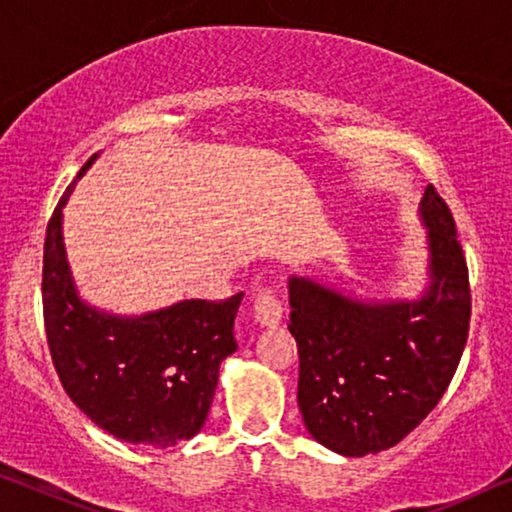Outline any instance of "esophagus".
<instances>
[{
    "mask_svg": "<svg viewBox=\"0 0 512 512\" xmlns=\"http://www.w3.org/2000/svg\"><path fill=\"white\" fill-rule=\"evenodd\" d=\"M252 311H255V320L262 327H276L283 320V306L271 290L257 292L255 306H252Z\"/></svg>",
    "mask_w": 512,
    "mask_h": 512,
    "instance_id": "esophagus-1",
    "label": "esophagus"
}]
</instances>
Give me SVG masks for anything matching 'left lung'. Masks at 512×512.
I'll list each match as a JSON object with an SVG mask.
<instances>
[{
	"mask_svg": "<svg viewBox=\"0 0 512 512\" xmlns=\"http://www.w3.org/2000/svg\"><path fill=\"white\" fill-rule=\"evenodd\" d=\"M426 288L414 299H358L290 276L297 403L306 431L342 456L398 445L438 405L459 365L470 323L468 267L447 203L428 185Z\"/></svg>",
	"mask_w": 512,
	"mask_h": 512,
	"instance_id": "left-lung-1",
	"label": "left lung"
}]
</instances>
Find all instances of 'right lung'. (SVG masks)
Instances as JSON below:
<instances>
[{
	"instance_id": "right-lung-1",
	"label": "right lung",
	"mask_w": 512,
	"mask_h": 512,
	"mask_svg": "<svg viewBox=\"0 0 512 512\" xmlns=\"http://www.w3.org/2000/svg\"><path fill=\"white\" fill-rule=\"evenodd\" d=\"M72 189L53 210L44 243V325L60 384L114 438L159 449L194 438L213 405L222 360L238 349L234 318L243 292L224 302L182 299L140 316L86 304L63 241Z\"/></svg>"
}]
</instances>
